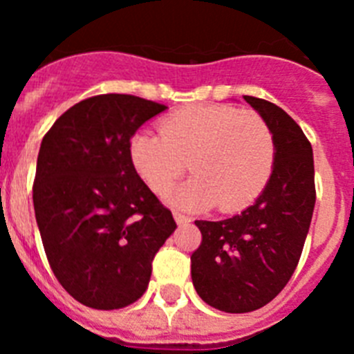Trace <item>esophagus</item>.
Here are the masks:
<instances>
[{"instance_id":"esophagus-1","label":"esophagus","mask_w":354,"mask_h":354,"mask_svg":"<svg viewBox=\"0 0 354 354\" xmlns=\"http://www.w3.org/2000/svg\"><path fill=\"white\" fill-rule=\"evenodd\" d=\"M174 218H175V221H177V223L179 225H187L189 223V218H187L186 214H183V212H179V211H174Z\"/></svg>"}]
</instances>
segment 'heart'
<instances>
[{
    "label": "heart",
    "mask_w": 354,
    "mask_h": 354,
    "mask_svg": "<svg viewBox=\"0 0 354 354\" xmlns=\"http://www.w3.org/2000/svg\"><path fill=\"white\" fill-rule=\"evenodd\" d=\"M129 158L158 195L180 179L187 161L195 175L171 195V202L189 209L218 204L230 212L264 189L273 170L274 138L270 124L253 109L193 104L161 118L159 134H133Z\"/></svg>",
    "instance_id": "heart-1"
}]
</instances>
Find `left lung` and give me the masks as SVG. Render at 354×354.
Here are the masks:
<instances>
[{
	"label": "left lung",
	"mask_w": 354,
	"mask_h": 354,
	"mask_svg": "<svg viewBox=\"0 0 354 354\" xmlns=\"http://www.w3.org/2000/svg\"><path fill=\"white\" fill-rule=\"evenodd\" d=\"M273 131V174L257 202L220 221L196 220L202 243L192 278L207 305L230 314L257 310L292 277L315 205L314 156L301 127L277 104L245 95Z\"/></svg>",
	"instance_id": "left-lung-1"
}]
</instances>
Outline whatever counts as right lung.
Wrapping results in <instances>:
<instances>
[{
	"label": "right lung",
	"instance_id": "add662e5",
	"mask_svg": "<svg viewBox=\"0 0 354 354\" xmlns=\"http://www.w3.org/2000/svg\"><path fill=\"white\" fill-rule=\"evenodd\" d=\"M165 109L127 93L93 95L40 143L33 205L46 257L62 287L90 308L142 298L156 253L177 227L129 158L133 134Z\"/></svg>",
	"mask_w": 354,
	"mask_h": 354
}]
</instances>
